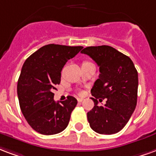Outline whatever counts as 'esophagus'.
<instances>
[{
  "label": "esophagus",
  "mask_w": 156,
  "mask_h": 156,
  "mask_svg": "<svg viewBox=\"0 0 156 156\" xmlns=\"http://www.w3.org/2000/svg\"><path fill=\"white\" fill-rule=\"evenodd\" d=\"M83 101V98H78V102H82Z\"/></svg>",
  "instance_id": "1"
}]
</instances>
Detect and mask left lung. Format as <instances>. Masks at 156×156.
Returning a JSON list of instances; mask_svg holds the SVG:
<instances>
[{
	"label": "left lung",
	"instance_id": "1",
	"mask_svg": "<svg viewBox=\"0 0 156 156\" xmlns=\"http://www.w3.org/2000/svg\"><path fill=\"white\" fill-rule=\"evenodd\" d=\"M95 61L100 74L91 89L94 107L87 112L93 131L112 135L119 132L135 111L138 73L130 58L108 45L90 46L81 51ZM106 99V104L98 106Z\"/></svg>",
	"mask_w": 156,
	"mask_h": 156
}]
</instances>
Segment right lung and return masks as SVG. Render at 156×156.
I'll return each instance as SVG.
<instances>
[{"label":"right lung","mask_w":156,"mask_h":156,"mask_svg":"<svg viewBox=\"0 0 156 156\" xmlns=\"http://www.w3.org/2000/svg\"><path fill=\"white\" fill-rule=\"evenodd\" d=\"M83 47L50 44L41 47L25 60L17 83L20 107L29 125L43 135H55L69 125L77 99L69 96L54 100L53 90L60 83L61 71L69 59Z\"/></svg>","instance_id":"obj_1"}]
</instances>
